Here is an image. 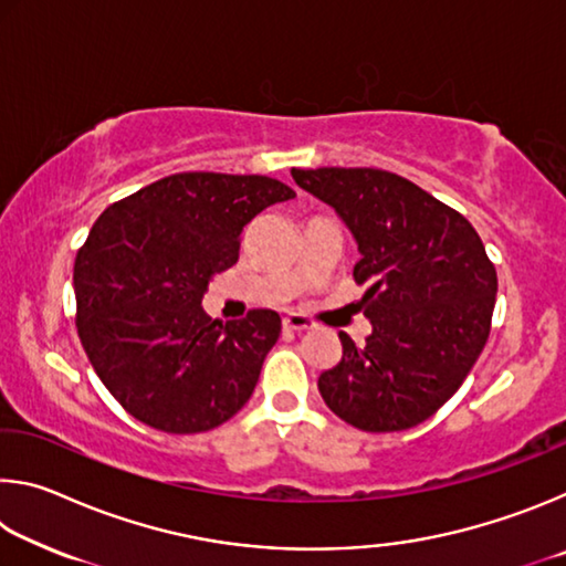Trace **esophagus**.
I'll return each instance as SVG.
<instances>
[{"mask_svg":"<svg viewBox=\"0 0 566 566\" xmlns=\"http://www.w3.org/2000/svg\"><path fill=\"white\" fill-rule=\"evenodd\" d=\"M282 327L286 332H306V329L314 327V322L310 317H304V314L292 312V314H286V317L282 319Z\"/></svg>","mask_w":566,"mask_h":566,"instance_id":"esophagus-1","label":"esophagus"}]
</instances>
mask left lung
Returning <instances> with one entry per match:
<instances>
[{
	"instance_id": "left-lung-1",
	"label": "left lung",
	"mask_w": 566,
	"mask_h": 566,
	"mask_svg": "<svg viewBox=\"0 0 566 566\" xmlns=\"http://www.w3.org/2000/svg\"><path fill=\"white\" fill-rule=\"evenodd\" d=\"M357 239L354 282L371 334L319 375L327 407L361 432H401L462 387L492 329L496 270L469 219L415 181L371 167L292 169Z\"/></svg>"
}]
</instances>
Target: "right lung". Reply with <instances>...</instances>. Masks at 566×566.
<instances>
[{"mask_svg": "<svg viewBox=\"0 0 566 566\" xmlns=\"http://www.w3.org/2000/svg\"><path fill=\"white\" fill-rule=\"evenodd\" d=\"M294 197L262 175L179 171L109 205L74 260L76 332L124 411L167 434L209 432L242 409L280 339L274 310L222 324L207 284L239 260L242 232Z\"/></svg>", "mask_w": 566, "mask_h": 566, "instance_id": "1", "label": "right lung"}]
</instances>
